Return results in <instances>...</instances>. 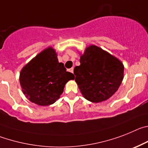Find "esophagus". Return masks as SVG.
I'll return each mask as SVG.
<instances>
[{"label": "esophagus", "instance_id": "esophagus-1", "mask_svg": "<svg viewBox=\"0 0 148 148\" xmlns=\"http://www.w3.org/2000/svg\"><path fill=\"white\" fill-rule=\"evenodd\" d=\"M69 72L73 73V72H74V69H73V68H71V69H69Z\"/></svg>", "mask_w": 148, "mask_h": 148}]
</instances>
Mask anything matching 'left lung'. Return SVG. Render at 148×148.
<instances>
[{
	"instance_id": "left-lung-1",
	"label": "left lung",
	"mask_w": 148,
	"mask_h": 148,
	"mask_svg": "<svg viewBox=\"0 0 148 148\" xmlns=\"http://www.w3.org/2000/svg\"><path fill=\"white\" fill-rule=\"evenodd\" d=\"M74 68L75 81L83 97L90 102L107 100L123 79L124 66L119 60L96 46H90Z\"/></svg>"
}]
</instances>
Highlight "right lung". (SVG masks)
I'll list each match as a JSON object with an SVG mask.
<instances>
[{
  "mask_svg": "<svg viewBox=\"0 0 148 148\" xmlns=\"http://www.w3.org/2000/svg\"><path fill=\"white\" fill-rule=\"evenodd\" d=\"M74 79V74L66 71L64 64L58 62L51 47L33 58L20 74L23 94L32 102L42 106L54 103L63 92L66 82Z\"/></svg>",
  "mask_w": 148,
  "mask_h": 148,
  "instance_id": "right-lung-1",
  "label": "right lung"
}]
</instances>
